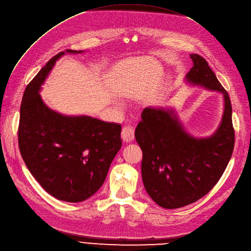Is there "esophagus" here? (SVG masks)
I'll return each instance as SVG.
<instances>
[{"label":"esophagus","mask_w":251,"mask_h":251,"mask_svg":"<svg viewBox=\"0 0 251 251\" xmlns=\"http://www.w3.org/2000/svg\"><path fill=\"white\" fill-rule=\"evenodd\" d=\"M122 139L125 141V143H130L134 139V129L130 125H126L122 129V133H121Z\"/></svg>","instance_id":"obj_1"}]
</instances>
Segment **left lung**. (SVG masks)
Listing matches in <instances>:
<instances>
[{"mask_svg": "<svg viewBox=\"0 0 251 251\" xmlns=\"http://www.w3.org/2000/svg\"><path fill=\"white\" fill-rule=\"evenodd\" d=\"M189 83L219 91L225 108L222 122L209 137L196 138L184 130L173 110L146 107L135 129L143 151L141 176L150 197L159 206L174 209L201 199L222 177L230 161L235 131L232 104L215 74L198 54H191Z\"/></svg>", "mask_w": 251, "mask_h": 251, "instance_id": "left-lung-1", "label": "left lung"}]
</instances>
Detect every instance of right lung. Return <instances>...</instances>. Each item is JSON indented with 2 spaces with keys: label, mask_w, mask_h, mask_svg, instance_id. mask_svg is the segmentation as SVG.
<instances>
[{
  "label": "right lung",
  "mask_w": 251,
  "mask_h": 251,
  "mask_svg": "<svg viewBox=\"0 0 251 251\" xmlns=\"http://www.w3.org/2000/svg\"><path fill=\"white\" fill-rule=\"evenodd\" d=\"M64 53L52 57L26 86L20 105L18 145L26 167L43 189L58 200L77 203L103 184L122 146L121 125L89 116H63L42 100L41 86Z\"/></svg>",
  "instance_id": "obj_1"
}]
</instances>
